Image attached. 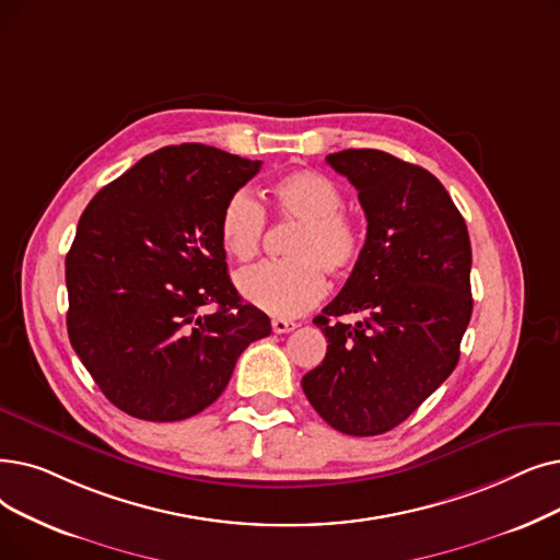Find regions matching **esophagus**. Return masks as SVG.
I'll return each mask as SVG.
<instances>
[{"instance_id":"obj_1","label":"esophagus","mask_w":560,"mask_h":560,"mask_svg":"<svg viewBox=\"0 0 560 560\" xmlns=\"http://www.w3.org/2000/svg\"><path fill=\"white\" fill-rule=\"evenodd\" d=\"M295 327H298V323H293V320H285V318H275L272 320L275 334H288V331H293Z\"/></svg>"}]
</instances>
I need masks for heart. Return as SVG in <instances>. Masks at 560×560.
<instances>
[{"mask_svg": "<svg viewBox=\"0 0 560 560\" xmlns=\"http://www.w3.org/2000/svg\"><path fill=\"white\" fill-rule=\"evenodd\" d=\"M277 220L295 222L285 254L290 260L262 262L237 277V290L252 306L293 318L327 293L325 272L348 275L361 254V231L348 212L340 187L308 168H295L279 176L270 187ZM265 233V210L254 194L240 189L220 214V242L224 252L247 262L260 252Z\"/></svg>", "mask_w": 560, "mask_h": 560, "instance_id": "heart-1", "label": "heart"}]
</instances>
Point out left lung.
Returning <instances> with one entry per match:
<instances>
[{
    "instance_id": "8db88e82",
    "label": "left lung",
    "mask_w": 560,
    "mask_h": 560,
    "mask_svg": "<svg viewBox=\"0 0 560 560\" xmlns=\"http://www.w3.org/2000/svg\"><path fill=\"white\" fill-rule=\"evenodd\" d=\"M327 164L359 191L366 242L343 290L313 323L327 338L302 377L338 432L373 436L402 423L453 373L471 320V242L444 185L384 151L348 149ZM361 312L348 326L339 318Z\"/></svg>"
}]
</instances>
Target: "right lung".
<instances>
[{
  "label": "right lung",
  "instance_id": "right-lung-1",
  "mask_svg": "<svg viewBox=\"0 0 560 560\" xmlns=\"http://www.w3.org/2000/svg\"><path fill=\"white\" fill-rule=\"evenodd\" d=\"M260 160L203 143L166 145L105 185L66 256L68 338L120 411L183 421L226 388L237 357L270 336L242 302L220 214Z\"/></svg>",
  "mask_w": 560,
  "mask_h": 560
}]
</instances>
